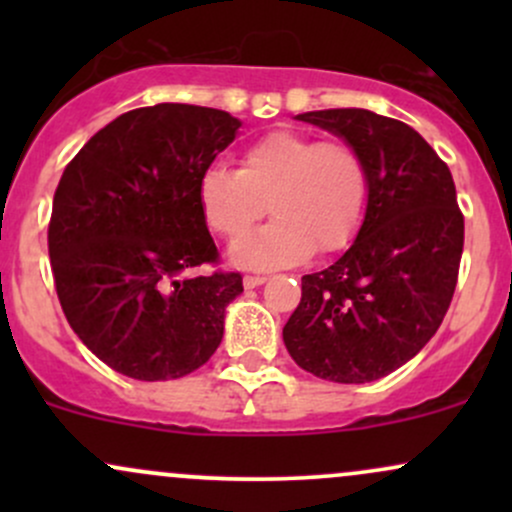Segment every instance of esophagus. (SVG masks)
Listing matches in <instances>:
<instances>
[{
    "instance_id": "1",
    "label": "esophagus",
    "mask_w": 512,
    "mask_h": 512,
    "mask_svg": "<svg viewBox=\"0 0 512 512\" xmlns=\"http://www.w3.org/2000/svg\"><path fill=\"white\" fill-rule=\"evenodd\" d=\"M264 281H267V276H252V274H248L243 279V286H245V289H257V286H262Z\"/></svg>"
}]
</instances>
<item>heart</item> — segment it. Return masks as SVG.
<instances>
[{"label": "heart", "mask_w": 512, "mask_h": 512, "mask_svg": "<svg viewBox=\"0 0 512 512\" xmlns=\"http://www.w3.org/2000/svg\"><path fill=\"white\" fill-rule=\"evenodd\" d=\"M368 195V168L354 146L291 129L252 142L238 170H204L197 190L204 221L226 240L243 236L267 202L274 219L231 250V260L248 269L291 267L313 250H344L361 228Z\"/></svg>", "instance_id": "obj_1"}]
</instances>
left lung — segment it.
I'll return each instance as SVG.
<instances>
[{
    "instance_id": "8db88e82",
    "label": "left lung",
    "mask_w": 512,
    "mask_h": 512,
    "mask_svg": "<svg viewBox=\"0 0 512 512\" xmlns=\"http://www.w3.org/2000/svg\"><path fill=\"white\" fill-rule=\"evenodd\" d=\"M349 142L368 168V209L337 262L303 276L284 344L332 383H373L414 358L448 313L464 245L450 168L416 129L361 108L296 115Z\"/></svg>"
}]
</instances>
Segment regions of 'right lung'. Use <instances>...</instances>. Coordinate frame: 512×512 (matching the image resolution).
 <instances>
[{"instance_id":"obj_1","label":"right lung","mask_w":512,"mask_h":512,"mask_svg":"<svg viewBox=\"0 0 512 512\" xmlns=\"http://www.w3.org/2000/svg\"><path fill=\"white\" fill-rule=\"evenodd\" d=\"M238 127L226 110L158 103L115 117L64 168L48 228L57 298L127 378H182L219 349L243 276L187 272L219 260L197 190Z\"/></svg>"}]
</instances>
